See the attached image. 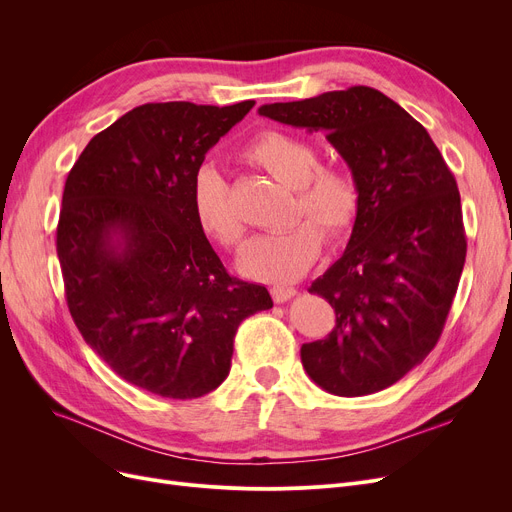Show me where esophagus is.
Instances as JSON below:
<instances>
[{
  "label": "esophagus",
  "mask_w": 512,
  "mask_h": 512,
  "mask_svg": "<svg viewBox=\"0 0 512 512\" xmlns=\"http://www.w3.org/2000/svg\"><path fill=\"white\" fill-rule=\"evenodd\" d=\"M294 294H297V290L288 288V286H274V288H272V299H274V303H284V301L292 299Z\"/></svg>",
  "instance_id": "esophagus-1"
}]
</instances>
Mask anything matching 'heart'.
Wrapping results in <instances>:
<instances>
[{
	"instance_id": "heart-1",
	"label": "heart",
	"mask_w": 512,
	"mask_h": 512,
	"mask_svg": "<svg viewBox=\"0 0 512 512\" xmlns=\"http://www.w3.org/2000/svg\"><path fill=\"white\" fill-rule=\"evenodd\" d=\"M240 159L294 188L290 218L297 220L305 215L311 220L251 238L238 257L240 274L267 284H288L303 278L324 245L322 229L330 242L342 240L353 230L361 207L357 180L342 168L319 166L313 145L272 128L257 132L240 149ZM191 205L199 228L209 238L226 249L238 245L245 234V224L232 205L226 180L218 170L201 166L195 172ZM317 225L322 228L320 231Z\"/></svg>"
}]
</instances>
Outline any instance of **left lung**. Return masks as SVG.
<instances>
[{
    "instance_id": "1",
    "label": "left lung",
    "mask_w": 512,
    "mask_h": 512,
    "mask_svg": "<svg viewBox=\"0 0 512 512\" xmlns=\"http://www.w3.org/2000/svg\"><path fill=\"white\" fill-rule=\"evenodd\" d=\"M259 114L326 132L359 184L351 240L309 288L332 305L336 326L303 344L301 361L330 394L380 392L442 334L467 255L456 180L427 130L371 87L267 103Z\"/></svg>"
}]
</instances>
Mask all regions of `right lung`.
<instances>
[{
  "instance_id": "add662e5",
  "label": "right lung",
  "mask_w": 512,
  "mask_h": 512,
  "mask_svg": "<svg viewBox=\"0 0 512 512\" xmlns=\"http://www.w3.org/2000/svg\"><path fill=\"white\" fill-rule=\"evenodd\" d=\"M255 101L145 103L89 141L64 186L58 257L78 332L122 380L199 398L230 373L240 321L270 309L199 228L193 176Z\"/></svg>"
}]
</instances>
